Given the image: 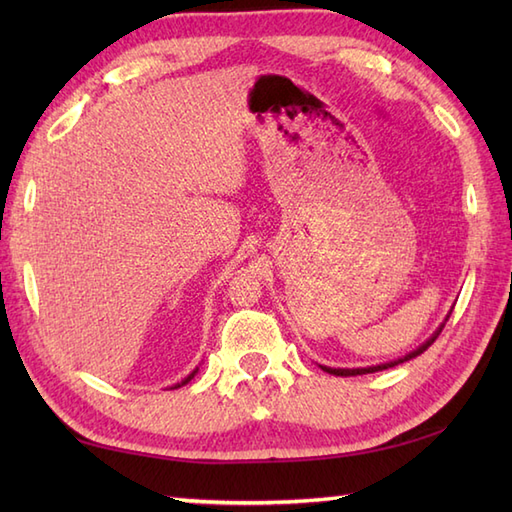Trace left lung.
I'll return each instance as SVG.
<instances>
[{
  "mask_svg": "<svg viewBox=\"0 0 512 512\" xmlns=\"http://www.w3.org/2000/svg\"><path fill=\"white\" fill-rule=\"evenodd\" d=\"M449 321V314H447V319H444L442 323H440V328L433 332L427 341H424L422 345H418L416 350L413 352H409V354H405V356H400V358H394V361H387V363H380V365H369V367H328V365H319L323 372H328V374H334V376H361V374H374V372H383V369H389V367H396V365H400V363H405V361H411V358H416V356H420L424 350H427V347L438 339V334L442 332V328H444V323Z\"/></svg>",
  "mask_w": 512,
  "mask_h": 512,
  "instance_id": "1",
  "label": "left lung"
}]
</instances>
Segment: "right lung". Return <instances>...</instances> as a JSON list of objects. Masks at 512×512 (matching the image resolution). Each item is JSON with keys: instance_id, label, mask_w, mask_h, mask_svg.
Listing matches in <instances>:
<instances>
[{"instance_id": "add662e5", "label": "right lung", "mask_w": 512, "mask_h": 512, "mask_svg": "<svg viewBox=\"0 0 512 512\" xmlns=\"http://www.w3.org/2000/svg\"><path fill=\"white\" fill-rule=\"evenodd\" d=\"M198 369H200V367H195V369H193V372H191V374H189L187 378H182V380H180V383H176V385H171L169 389H178V387H182V385H187V383H189V380H191V378H193L195 374H198Z\"/></svg>"}]
</instances>
